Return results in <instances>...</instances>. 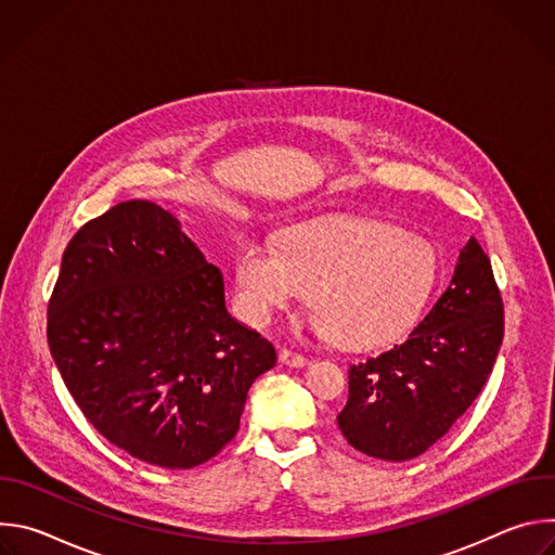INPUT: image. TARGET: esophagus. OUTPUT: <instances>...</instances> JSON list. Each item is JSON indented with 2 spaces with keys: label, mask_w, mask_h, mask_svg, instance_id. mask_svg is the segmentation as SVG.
I'll return each mask as SVG.
<instances>
[{
  "label": "esophagus",
  "mask_w": 555,
  "mask_h": 555,
  "mask_svg": "<svg viewBox=\"0 0 555 555\" xmlns=\"http://www.w3.org/2000/svg\"><path fill=\"white\" fill-rule=\"evenodd\" d=\"M279 360H281L283 364H287V366H294V369H302V366H307V362H309L305 356H300V353H296V351H292V349H281Z\"/></svg>",
  "instance_id": "obj_1"
}]
</instances>
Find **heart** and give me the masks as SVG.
I'll use <instances>...</instances> for the list:
<instances>
[{
    "label": "heart",
    "instance_id": "1",
    "mask_svg": "<svg viewBox=\"0 0 555 555\" xmlns=\"http://www.w3.org/2000/svg\"><path fill=\"white\" fill-rule=\"evenodd\" d=\"M439 253L426 236L369 219L309 223L283 234H246L236 244V300L250 323H270L305 292L315 330L353 349L404 334L424 311Z\"/></svg>",
    "mask_w": 555,
    "mask_h": 555
}]
</instances>
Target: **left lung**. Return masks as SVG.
I'll use <instances>...</instances> for the list:
<instances>
[{
	"mask_svg": "<svg viewBox=\"0 0 555 555\" xmlns=\"http://www.w3.org/2000/svg\"><path fill=\"white\" fill-rule=\"evenodd\" d=\"M503 298L472 240L454 276L402 345L349 366L338 428L360 452L409 461L437 443L479 398L503 343Z\"/></svg>",
	"mask_w": 555,
	"mask_h": 555,
	"instance_id": "1",
	"label": "left lung"
}]
</instances>
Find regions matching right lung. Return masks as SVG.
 <instances>
[{
  "instance_id": "obj_1",
  "label": "right lung",
  "mask_w": 555,
  "mask_h": 555,
  "mask_svg": "<svg viewBox=\"0 0 555 555\" xmlns=\"http://www.w3.org/2000/svg\"><path fill=\"white\" fill-rule=\"evenodd\" d=\"M48 343L88 422L151 465L189 469L240 430L276 349L225 309L223 276L146 199L78 228L48 302Z\"/></svg>"
}]
</instances>
